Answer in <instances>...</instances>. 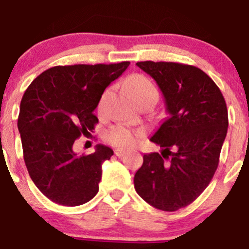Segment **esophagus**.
Masks as SVG:
<instances>
[{"instance_id": "34e87169", "label": "esophagus", "mask_w": 249, "mask_h": 249, "mask_svg": "<svg viewBox=\"0 0 249 249\" xmlns=\"http://www.w3.org/2000/svg\"><path fill=\"white\" fill-rule=\"evenodd\" d=\"M125 153H126V151L123 150V148H116L115 150V154L117 157H123Z\"/></svg>"}]
</instances>
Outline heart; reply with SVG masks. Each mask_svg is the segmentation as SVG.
Wrapping results in <instances>:
<instances>
[{"label":"heart","instance_id":"1","mask_svg":"<svg viewBox=\"0 0 249 249\" xmlns=\"http://www.w3.org/2000/svg\"><path fill=\"white\" fill-rule=\"evenodd\" d=\"M126 88L130 92V95L136 99L137 102L142 99L147 98V97H158V91L153 83L142 75H133L127 79ZM111 96V89H107L104 91L101 99L98 102V111L103 112L105 108V105ZM142 131L136 130V128H130L125 125L118 124L113 125L110 128H107L104 133L105 142H108L112 146L127 148L137 144V142L142 138Z\"/></svg>","mask_w":249,"mask_h":249}]
</instances>
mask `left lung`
I'll return each mask as SVG.
<instances>
[{
  "label": "left lung",
  "mask_w": 249,
  "mask_h": 249,
  "mask_svg": "<svg viewBox=\"0 0 249 249\" xmlns=\"http://www.w3.org/2000/svg\"><path fill=\"white\" fill-rule=\"evenodd\" d=\"M137 65L157 82L170 117L150 139L161 154H144L134 188L151 206L174 212L192 204L212 180L227 134V107L218 85L199 68L152 61Z\"/></svg>",
  "instance_id": "1"
}]
</instances>
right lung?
<instances>
[{
  "mask_svg": "<svg viewBox=\"0 0 249 249\" xmlns=\"http://www.w3.org/2000/svg\"><path fill=\"white\" fill-rule=\"evenodd\" d=\"M128 64L58 65L25 90L17 121L24 162L34 184L51 201L78 206L98 192L102 164L113 151L97 145L93 153L77 156L72 145L95 128L93 111L103 92Z\"/></svg>",
  "mask_w": 249,
  "mask_h": 249,
  "instance_id": "right-lung-1",
  "label": "right lung"
}]
</instances>
